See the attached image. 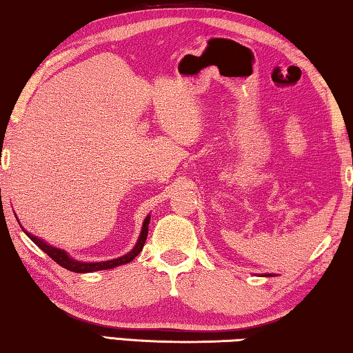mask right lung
Returning <instances> with one entry per match:
<instances>
[{"label":"right lung","instance_id":"obj_1","mask_svg":"<svg viewBox=\"0 0 353 353\" xmlns=\"http://www.w3.org/2000/svg\"><path fill=\"white\" fill-rule=\"evenodd\" d=\"M149 220H151V215L146 216V220H144L143 223V228H141V233H139V238L137 241V244H134V248L130 250L128 254L122 255V257L119 259H112V260H105V262H93V263H86V262H79V260L75 259H70L69 255H67L65 250L62 249H57V248H52V245L46 244L43 239H38L37 236H33L30 233H27L26 230V234L30 238L33 243H35L38 248H40L43 252H46L50 257L54 260L56 263H59L62 268L69 270V272H75V273H91V272H99V270H109V268H115L119 267V265H125L128 262H132V260L137 257V255L141 252L143 250V245L146 243V238H148V225H149Z\"/></svg>","mask_w":353,"mask_h":353}]
</instances>
